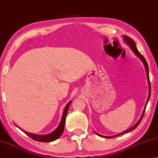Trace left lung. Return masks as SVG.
Segmentation results:
<instances>
[{
  "label": "left lung",
  "instance_id": "obj_1",
  "mask_svg": "<svg viewBox=\"0 0 158 158\" xmlns=\"http://www.w3.org/2000/svg\"><path fill=\"white\" fill-rule=\"evenodd\" d=\"M124 42H126V44H127V45H129V47H130L131 50L133 51V52L135 53V55H137V57H139L140 60H141V61H142V62H143L144 65V67H145V70H146V73H147V77H148V84H149V96H148V100H147V103H146V105H147V104H148V103L149 100H150V94H151V86H150V78H149L148 64V63H147V62H146L145 59H144V57H143V56H142V55H141V54L139 53V52L138 51V49H137V47H136L135 43V42H134V40H132V39H131L130 37H129V36H124ZM145 109H146V106H144V110H143V112H142V114L141 117H140V118L139 119V121H138V122H137V123H136V124L134 125V126H133L132 127H131L130 129H127V130L124 131H123V132L120 133V134H118V135H115V136H111V137H105V136H102V135H99V134H98L97 132H96V133L97 135H98V136H100V137H106V138H109V139H110V138H112V137H117V136H119V135H123V134L128 133V132H129V131H132V130H134V129H135L137 128L138 125L139 124V123L141 122V121H142V118H143V116H144V112H145Z\"/></svg>",
  "mask_w": 158,
  "mask_h": 158
}]
</instances>
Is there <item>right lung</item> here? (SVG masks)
<instances>
[{"mask_svg": "<svg viewBox=\"0 0 158 158\" xmlns=\"http://www.w3.org/2000/svg\"><path fill=\"white\" fill-rule=\"evenodd\" d=\"M70 104H71V101H69V103L66 105L65 108H64L61 122H60L59 126L57 127V128L56 129L55 131H53L52 132H51L50 134H48V135H34V134L29 133L27 132V131H25L23 130L22 131L26 134V135L29 136V137H31V139L36 140V141L42 142H49L55 141V140L58 139V138L62 135V132H63L67 113H68L69 106H70Z\"/></svg>", "mask_w": 158, "mask_h": 158, "instance_id": "1", "label": "right lung"}]
</instances>
